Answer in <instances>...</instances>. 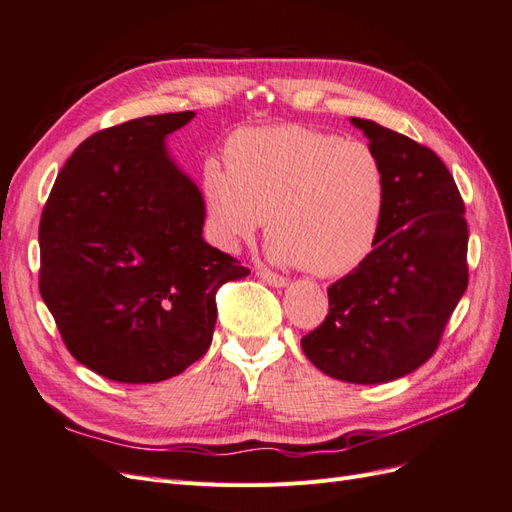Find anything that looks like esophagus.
<instances>
[{
	"instance_id": "esophagus-1",
	"label": "esophagus",
	"mask_w": 512,
	"mask_h": 512,
	"mask_svg": "<svg viewBox=\"0 0 512 512\" xmlns=\"http://www.w3.org/2000/svg\"><path fill=\"white\" fill-rule=\"evenodd\" d=\"M257 277H259L261 281H266V283L272 285V287H285V285H287V279H285V277H281V274L272 272V270H268V268H259V270H257Z\"/></svg>"
}]
</instances>
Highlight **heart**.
<instances>
[{
  "instance_id": "1",
  "label": "heart",
  "mask_w": 512,
  "mask_h": 512,
  "mask_svg": "<svg viewBox=\"0 0 512 512\" xmlns=\"http://www.w3.org/2000/svg\"><path fill=\"white\" fill-rule=\"evenodd\" d=\"M203 196L225 251L251 240L268 218L272 259L339 277L374 251L387 175L365 142L303 125L261 127L227 142L225 173L207 170Z\"/></svg>"
}]
</instances>
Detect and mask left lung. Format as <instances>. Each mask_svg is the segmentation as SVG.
<instances>
[{
	"label": "left lung",
	"mask_w": 512,
	"mask_h": 512,
	"mask_svg": "<svg viewBox=\"0 0 512 512\" xmlns=\"http://www.w3.org/2000/svg\"><path fill=\"white\" fill-rule=\"evenodd\" d=\"M387 175V209L372 255L329 290V316L300 339L337 381L389 383L437 350L467 290V220L439 155L374 121L355 119Z\"/></svg>",
	"instance_id": "8db88e82"
}]
</instances>
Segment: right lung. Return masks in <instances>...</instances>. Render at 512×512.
I'll use <instances>...</instances> for the list:
<instances>
[{
  "mask_svg": "<svg viewBox=\"0 0 512 512\" xmlns=\"http://www.w3.org/2000/svg\"><path fill=\"white\" fill-rule=\"evenodd\" d=\"M194 112L86 138L45 203L38 287L71 355L116 383H160L212 344L216 292L248 272L203 240L205 203L166 151Z\"/></svg>",
  "mask_w": 512,
  "mask_h": 512,
  "instance_id": "add662e5",
  "label": "right lung"
}]
</instances>
